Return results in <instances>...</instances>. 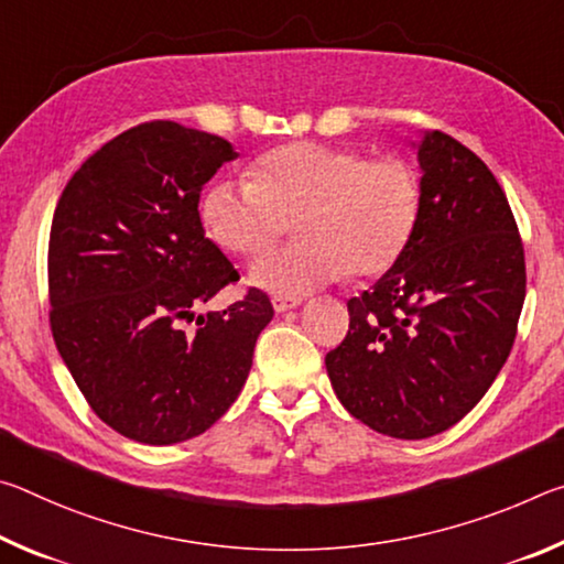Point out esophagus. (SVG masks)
I'll use <instances>...</instances> for the list:
<instances>
[{
    "label": "esophagus",
    "mask_w": 564,
    "mask_h": 564,
    "mask_svg": "<svg viewBox=\"0 0 564 564\" xmlns=\"http://www.w3.org/2000/svg\"><path fill=\"white\" fill-rule=\"evenodd\" d=\"M295 305H301V299H283V295H273L275 313H285V311L295 308Z\"/></svg>",
    "instance_id": "obj_1"
}]
</instances>
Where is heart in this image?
<instances>
[{
  "label": "heart",
  "instance_id": "obj_1",
  "mask_svg": "<svg viewBox=\"0 0 564 564\" xmlns=\"http://www.w3.org/2000/svg\"><path fill=\"white\" fill-rule=\"evenodd\" d=\"M208 236L238 256L271 246L289 218L301 243L251 265V281L283 299L346 275H378L408 251L420 218V178L405 159L295 141L263 154L253 181L221 178L202 202Z\"/></svg>",
  "mask_w": 564,
  "mask_h": 564
}]
</instances>
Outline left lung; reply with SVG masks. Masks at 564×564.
I'll use <instances>...</instances> for the list:
<instances>
[{
  "label": "left lung",
  "instance_id": "left-lung-1",
  "mask_svg": "<svg viewBox=\"0 0 564 564\" xmlns=\"http://www.w3.org/2000/svg\"><path fill=\"white\" fill-rule=\"evenodd\" d=\"M413 147L423 171L413 241L348 301V333L326 356L343 408L400 441L443 433L480 403L524 303L522 241L498 178L443 131Z\"/></svg>",
  "mask_w": 564,
  "mask_h": 564
}]
</instances>
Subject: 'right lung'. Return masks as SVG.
<instances>
[{
  "instance_id": "right-lung-1",
  "label": "right lung",
  "mask_w": 564,
  "mask_h": 564,
  "mask_svg": "<svg viewBox=\"0 0 564 564\" xmlns=\"http://www.w3.org/2000/svg\"><path fill=\"white\" fill-rule=\"evenodd\" d=\"M236 156L214 133L139 123L84 161L56 204L52 336L94 413L129 441L174 445L208 431L273 318L259 289L196 313L238 281L198 216L204 184Z\"/></svg>"
}]
</instances>
